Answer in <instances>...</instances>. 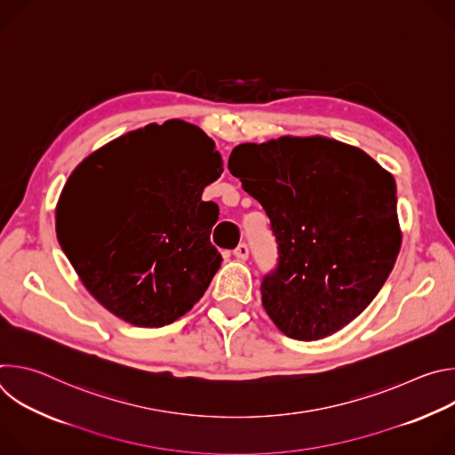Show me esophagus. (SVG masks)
<instances>
[{
    "instance_id": "1",
    "label": "esophagus",
    "mask_w": 455,
    "mask_h": 455,
    "mask_svg": "<svg viewBox=\"0 0 455 455\" xmlns=\"http://www.w3.org/2000/svg\"><path fill=\"white\" fill-rule=\"evenodd\" d=\"M234 255L239 259V261H246L248 259V246L244 243H241L235 250H234Z\"/></svg>"
}]
</instances>
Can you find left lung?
I'll return each instance as SVG.
<instances>
[{"mask_svg":"<svg viewBox=\"0 0 455 455\" xmlns=\"http://www.w3.org/2000/svg\"><path fill=\"white\" fill-rule=\"evenodd\" d=\"M230 172L263 205L279 244L263 306L290 339H326L355 320L402 246L396 181L362 149L328 137L239 144Z\"/></svg>","mask_w":455,"mask_h":455,"instance_id":"obj_1","label":"left lung"}]
</instances>
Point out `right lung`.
Here are the masks:
<instances>
[{"label":"right lung","instance_id":"add662e5","mask_svg":"<svg viewBox=\"0 0 455 455\" xmlns=\"http://www.w3.org/2000/svg\"><path fill=\"white\" fill-rule=\"evenodd\" d=\"M221 172L214 140L178 118L129 132L74 169L55 232L97 302L139 328L192 309L223 261L211 243L218 205L202 200Z\"/></svg>","mask_w":455,"mask_h":455}]
</instances>
